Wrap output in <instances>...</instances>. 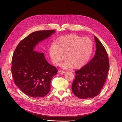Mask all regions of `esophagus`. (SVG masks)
<instances>
[{
	"mask_svg": "<svg viewBox=\"0 0 122 122\" xmlns=\"http://www.w3.org/2000/svg\"><path fill=\"white\" fill-rule=\"evenodd\" d=\"M65 71H62V70H60V71H58V73L60 74H63L65 73Z\"/></svg>",
	"mask_w": 122,
	"mask_h": 122,
	"instance_id": "esophagus-1",
	"label": "esophagus"
}]
</instances>
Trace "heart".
I'll return each mask as SVG.
<instances>
[{
    "label": "heart",
    "mask_w": 122,
    "mask_h": 122,
    "mask_svg": "<svg viewBox=\"0 0 122 122\" xmlns=\"http://www.w3.org/2000/svg\"><path fill=\"white\" fill-rule=\"evenodd\" d=\"M93 50V44L90 39L72 34L61 37L56 44L51 47L49 53L54 65H59L65 56L66 61L63 64V67L77 69L87 63Z\"/></svg>",
    "instance_id": "heart-1"
}]
</instances>
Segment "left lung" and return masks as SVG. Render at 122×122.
Returning <instances> with one entry per match:
<instances>
[{"mask_svg": "<svg viewBox=\"0 0 122 122\" xmlns=\"http://www.w3.org/2000/svg\"><path fill=\"white\" fill-rule=\"evenodd\" d=\"M94 38L95 55L87 64L75 71V78L72 84L73 94L81 99L94 97L100 92L109 70L107 52L99 40L96 36Z\"/></svg>", "mask_w": 122, "mask_h": 122, "instance_id": "left-lung-1", "label": "left lung"}]
</instances>
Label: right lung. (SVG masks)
Returning a JSON list of instances; mask_svg holds the SVG:
<instances>
[{
    "label": "right lung",
    "instance_id": "obj_1",
    "mask_svg": "<svg viewBox=\"0 0 122 122\" xmlns=\"http://www.w3.org/2000/svg\"><path fill=\"white\" fill-rule=\"evenodd\" d=\"M54 30L34 32L17 46L12 59L11 72L16 86L33 97H43L51 89V81L57 68L46 60L43 53L34 51L40 41L49 38Z\"/></svg>",
    "mask_w": 122,
    "mask_h": 122
}]
</instances>
